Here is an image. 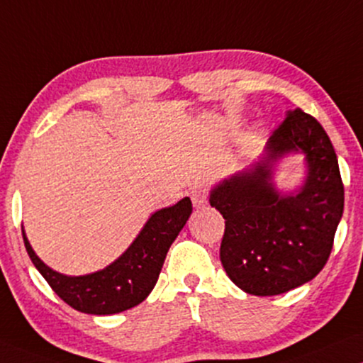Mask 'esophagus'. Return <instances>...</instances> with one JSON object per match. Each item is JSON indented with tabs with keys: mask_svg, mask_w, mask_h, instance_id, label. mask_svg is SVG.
Wrapping results in <instances>:
<instances>
[{
	"mask_svg": "<svg viewBox=\"0 0 363 363\" xmlns=\"http://www.w3.org/2000/svg\"><path fill=\"white\" fill-rule=\"evenodd\" d=\"M190 199H191V203H194L195 208L205 207V205H207L208 191L205 186H195V189L190 191Z\"/></svg>",
	"mask_w": 363,
	"mask_h": 363,
	"instance_id": "obj_1",
	"label": "esophagus"
}]
</instances>
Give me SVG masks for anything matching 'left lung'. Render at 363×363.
<instances>
[{
    "label": "left lung",
    "mask_w": 363,
    "mask_h": 363,
    "mask_svg": "<svg viewBox=\"0 0 363 363\" xmlns=\"http://www.w3.org/2000/svg\"><path fill=\"white\" fill-rule=\"evenodd\" d=\"M291 154L306 158V178L289 192L274 183ZM208 202L225 218L220 261L232 283L274 296L323 269L343 213V183L328 134L313 116L288 111L257 161L223 178Z\"/></svg>",
    "instance_id": "1"
}]
</instances>
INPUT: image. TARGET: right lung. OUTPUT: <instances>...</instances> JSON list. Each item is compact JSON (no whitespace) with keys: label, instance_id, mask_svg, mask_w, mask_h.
I'll return each mask as SVG.
<instances>
[{"label":"right lung","instance_id":"right-lung-1","mask_svg":"<svg viewBox=\"0 0 363 363\" xmlns=\"http://www.w3.org/2000/svg\"><path fill=\"white\" fill-rule=\"evenodd\" d=\"M190 213L189 196L172 207L156 210L116 261L104 269L82 276H67L48 267L35 254L25 229L21 232L31 262L67 305L87 315H114L138 306L153 291L169 245Z\"/></svg>","mask_w":363,"mask_h":363}]
</instances>
